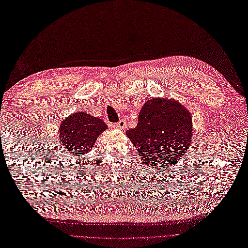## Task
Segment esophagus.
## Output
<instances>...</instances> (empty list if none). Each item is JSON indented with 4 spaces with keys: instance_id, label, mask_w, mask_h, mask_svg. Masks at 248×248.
Wrapping results in <instances>:
<instances>
[{
    "instance_id": "obj_1",
    "label": "esophagus",
    "mask_w": 248,
    "mask_h": 248,
    "mask_svg": "<svg viewBox=\"0 0 248 248\" xmlns=\"http://www.w3.org/2000/svg\"><path fill=\"white\" fill-rule=\"evenodd\" d=\"M126 126H127V124H126L125 120H120L118 123L114 124V127L118 128V129H125Z\"/></svg>"
}]
</instances>
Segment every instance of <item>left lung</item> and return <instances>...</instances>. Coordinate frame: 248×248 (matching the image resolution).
I'll return each mask as SVG.
<instances>
[{"instance_id":"left-lung-1","label":"left lung","mask_w":248,"mask_h":248,"mask_svg":"<svg viewBox=\"0 0 248 248\" xmlns=\"http://www.w3.org/2000/svg\"><path fill=\"white\" fill-rule=\"evenodd\" d=\"M126 135L142 163L156 170L174 165L185 156L193 139L192 117L173 99L154 98L141 108L138 126Z\"/></svg>"}]
</instances>
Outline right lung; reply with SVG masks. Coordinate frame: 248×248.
Returning <instances> with one entry per match:
<instances>
[{"label": "right lung", "instance_id": "1", "mask_svg": "<svg viewBox=\"0 0 248 248\" xmlns=\"http://www.w3.org/2000/svg\"><path fill=\"white\" fill-rule=\"evenodd\" d=\"M107 128L100 119L80 112L66 118L62 123L59 138L66 151L81 156L91 151L99 134Z\"/></svg>", "mask_w": 248, "mask_h": 248}]
</instances>
